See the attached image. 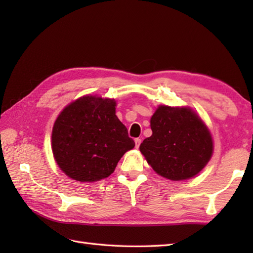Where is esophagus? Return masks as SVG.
<instances>
[{
  "label": "esophagus",
  "instance_id": "esophagus-1",
  "mask_svg": "<svg viewBox=\"0 0 253 253\" xmlns=\"http://www.w3.org/2000/svg\"><path fill=\"white\" fill-rule=\"evenodd\" d=\"M135 143H136V148H139V146H140V143H141V139L136 138L135 139Z\"/></svg>",
  "mask_w": 253,
  "mask_h": 253
}]
</instances>
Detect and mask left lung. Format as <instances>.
Masks as SVG:
<instances>
[{
	"label": "left lung",
	"mask_w": 253,
	"mask_h": 253,
	"mask_svg": "<svg viewBox=\"0 0 253 253\" xmlns=\"http://www.w3.org/2000/svg\"><path fill=\"white\" fill-rule=\"evenodd\" d=\"M150 124L152 135L139 149L155 173L170 180L189 179L211 159V133L189 107L160 105Z\"/></svg>",
	"instance_id": "obj_1"
}]
</instances>
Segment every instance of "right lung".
I'll return each mask as SVG.
<instances>
[{"label": "right lung", "instance_id": "add662e5", "mask_svg": "<svg viewBox=\"0 0 253 253\" xmlns=\"http://www.w3.org/2000/svg\"><path fill=\"white\" fill-rule=\"evenodd\" d=\"M114 99L84 95L58 115L52 130V151L64 174L91 182L109 177L135 141L115 115Z\"/></svg>", "mask_w": 253, "mask_h": 253}]
</instances>
